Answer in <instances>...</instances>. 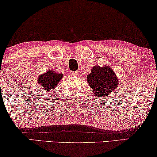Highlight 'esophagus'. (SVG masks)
I'll return each instance as SVG.
<instances>
[{"instance_id": "obj_1", "label": "esophagus", "mask_w": 157, "mask_h": 157, "mask_svg": "<svg viewBox=\"0 0 157 157\" xmlns=\"http://www.w3.org/2000/svg\"><path fill=\"white\" fill-rule=\"evenodd\" d=\"M70 74L71 76H77L78 75V72L77 71H71Z\"/></svg>"}]
</instances>
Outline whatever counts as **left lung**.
I'll use <instances>...</instances> for the list:
<instances>
[{
	"label": "left lung",
	"mask_w": 157,
	"mask_h": 157,
	"mask_svg": "<svg viewBox=\"0 0 157 157\" xmlns=\"http://www.w3.org/2000/svg\"><path fill=\"white\" fill-rule=\"evenodd\" d=\"M87 83L97 97L109 95L117 89L118 79L115 71L108 66H94L87 76Z\"/></svg>",
	"instance_id": "8db88e82"
}]
</instances>
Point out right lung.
<instances>
[{
  "instance_id": "obj_1",
  "label": "right lung",
  "mask_w": 157,
  "mask_h": 157,
  "mask_svg": "<svg viewBox=\"0 0 157 157\" xmlns=\"http://www.w3.org/2000/svg\"><path fill=\"white\" fill-rule=\"evenodd\" d=\"M63 76V74H58L53 70H49L44 74L39 76L37 83L43 90L49 91L56 89Z\"/></svg>"
}]
</instances>
